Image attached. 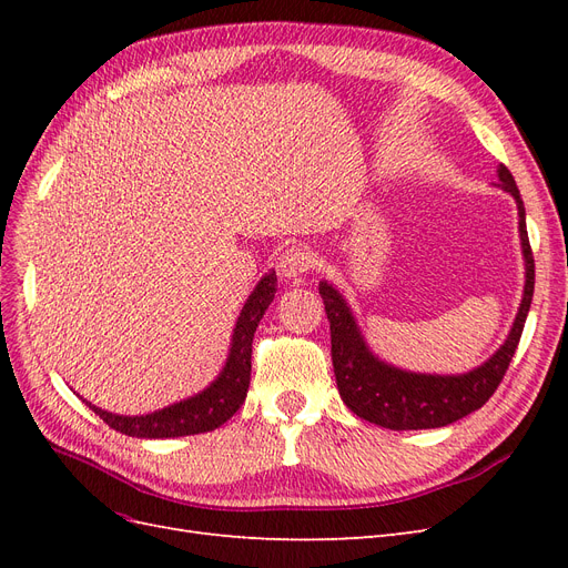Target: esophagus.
I'll list each match as a JSON object with an SVG mask.
<instances>
[{
    "label": "esophagus",
    "mask_w": 568,
    "mask_h": 568,
    "mask_svg": "<svg viewBox=\"0 0 568 568\" xmlns=\"http://www.w3.org/2000/svg\"><path fill=\"white\" fill-rule=\"evenodd\" d=\"M313 253L301 246H291L277 257V270L284 280H296L303 277L305 272L313 270Z\"/></svg>",
    "instance_id": "obj_1"
}]
</instances>
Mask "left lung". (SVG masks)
I'll list each match as a JSON object with an SVG mask.
<instances>
[{
  "mask_svg": "<svg viewBox=\"0 0 568 568\" xmlns=\"http://www.w3.org/2000/svg\"><path fill=\"white\" fill-rule=\"evenodd\" d=\"M497 186L511 194L519 211V239L526 265L524 296L519 313L511 322L505 343L486 363L462 374H426L395 367L376 355L365 341L359 324L341 291L326 280L320 282V296L324 301L326 317L332 329V363L341 400L346 403L359 419L393 432H417V428H440L462 417L471 415L488 403L495 388L511 363L519 346L524 322L532 301L536 284V265L526 232V209L511 173L505 165H497Z\"/></svg>",
  "mask_w": 568,
  "mask_h": 568,
  "instance_id": "obj_1",
  "label": "left lung"
}]
</instances>
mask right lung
I'll list each match as a JSON object with an SVG mask.
<instances>
[{
  "mask_svg": "<svg viewBox=\"0 0 568 568\" xmlns=\"http://www.w3.org/2000/svg\"><path fill=\"white\" fill-rule=\"evenodd\" d=\"M274 294H277V274L270 270L263 274L261 282L255 284L251 296L242 305V313H239L232 332L225 365H222L220 374L203 390L140 417L115 415V412H106L88 400L84 403H88L94 415H99L111 428H115V432L132 438H180L215 432L246 400L251 384L253 334L270 303L274 301Z\"/></svg>",
  "mask_w": 568,
  "mask_h": 568,
  "instance_id": "obj_1",
  "label": "right lung"
}]
</instances>
